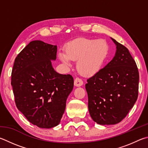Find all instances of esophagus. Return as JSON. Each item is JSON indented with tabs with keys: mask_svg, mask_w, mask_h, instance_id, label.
I'll use <instances>...</instances> for the list:
<instances>
[{
	"mask_svg": "<svg viewBox=\"0 0 148 148\" xmlns=\"http://www.w3.org/2000/svg\"><path fill=\"white\" fill-rule=\"evenodd\" d=\"M83 84V82L82 80L79 78V77H76V79H74V85L76 87H80Z\"/></svg>",
	"mask_w": 148,
	"mask_h": 148,
	"instance_id": "34e87169",
	"label": "esophagus"
}]
</instances>
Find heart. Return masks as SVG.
<instances>
[{
	"mask_svg": "<svg viewBox=\"0 0 148 148\" xmlns=\"http://www.w3.org/2000/svg\"><path fill=\"white\" fill-rule=\"evenodd\" d=\"M110 47L103 39H79L65 48V53H59V58L70 66L72 60L77 61V69L85 76H92L103 68L109 56Z\"/></svg>",
	"mask_w": 148,
	"mask_h": 148,
	"instance_id": "obj_1",
	"label": "heart"
}]
</instances>
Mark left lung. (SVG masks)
<instances>
[{"instance_id": "obj_1", "label": "left lung", "mask_w": 148, "mask_h": 148, "mask_svg": "<svg viewBox=\"0 0 148 148\" xmlns=\"http://www.w3.org/2000/svg\"><path fill=\"white\" fill-rule=\"evenodd\" d=\"M111 39L116 46L114 57L85 85L90 115L100 125L120 122L138 95L139 73L135 61L127 48Z\"/></svg>"}]
</instances>
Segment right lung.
I'll return each instance as SVG.
<instances>
[{"mask_svg":"<svg viewBox=\"0 0 148 148\" xmlns=\"http://www.w3.org/2000/svg\"><path fill=\"white\" fill-rule=\"evenodd\" d=\"M57 46L33 41L15 60L12 82L17 109L32 124L52 128L60 123L66 101L74 87L70 74H60L53 69Z\"/></svg>","mask_w":148,"mask_h":148,"instance_id":"obj_1","label":"right lung"}]
</instances>
